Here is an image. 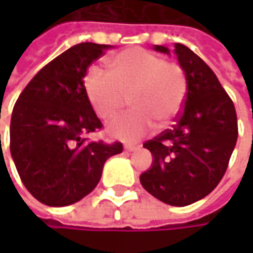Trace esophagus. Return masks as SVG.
Returning <instances> with one entry per match:
<instances>
[{"label":"esophagus","mask_w":253,"mask_h":253,"mask_svg":"<svg viewBox=\"0 0 253 253\" xmlns=\"http://www.w3.org/2000/svg\"><path fill=\"white\" fill-rule=\"evenodd\" d=\"M125 149L128 151V152H134V151H137V149H139V146H137V145H126V146H125Z\"/></svg>","instance_id":"1"}]
</instances>
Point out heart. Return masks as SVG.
<instances>
[{"label": "heart", "mask_w": 253, "mask_h": 253, "mask_svg": "<svg viewBox=\"0 0 253 253\" xmlns=\"http://www.w3.org/2000/svg\"><path fill=\"white\" fill-rule=\"evenodd\" d=\"M86 96L95 113L111 120L125 107L127 95L134 107L116 119L108 131L122 140H137L151 133L157 122L171 123L187 96L184 69L145 48H127L110 60V72L89 67L83 79Z\"/></svg>", "instance_id": "b5f03b06"}]
</instances>
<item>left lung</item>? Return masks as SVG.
Wrapping results in <instances>:
<instances>
[{"mask_svg":"<svg viewBox=\"0 0 253 253\" xmlns=\"http://www.w3.org/2000/svg\"><path fill=\"white\" fill-rule=\"evenodd\" d=\"M174 48L187 77V96L173 127L143 143L154 164L140 183L157 199L186 207L217 187L239 130L234 104L214 72L186 45ZM155 51L169 52L161 45H155Z\"/></svg>","mask_w":253,"mask_h":253,"instance_id":"8db88e82","label":"left lung"}]
</instances>
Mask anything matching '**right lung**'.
<instances>
[{"instance_id":"right-lung-1","label":"right lung","mask_w":253,"mask_h":253,"mask_svg":"<svg viewBox=\"0 0 253 253\" xmlns=\"http://www.w3.org/2000/svg\"><path fill=\"white\" fill-rule=\"evenodd\" d=\"M108 45L69 48L42 67L20 93L11 114L10 151L25 187L39 202L66 207L89 195L105 161L123 143L89 140L101 130L83 86L87 67Z\"/></svg>"}]
</instances>
